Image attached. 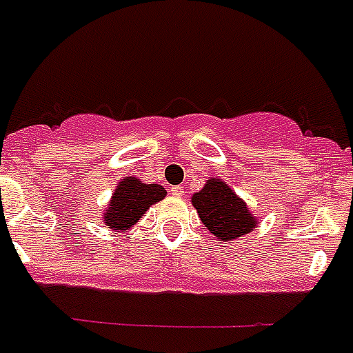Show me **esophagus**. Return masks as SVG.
Masks as SVG:
<instances>
[{
	"instance_id": "esophagus-1",
	"label": "esophagus",
	"mask_w": 353,
	"mask_h": 353,
	"mask_svg": "<svg viewBox=\"0 0 353 353\" xmlns=\"http://www.w3.org/2000/svg\"><path fill=\"white\" fill-rule=\"evenodd\" d=\"M172 194H174V195H185V188H183L181 185L172 186Z\"/></svg>"
}]
</instances>
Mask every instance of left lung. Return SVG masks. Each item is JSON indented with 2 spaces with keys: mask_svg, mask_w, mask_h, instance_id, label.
<instances>
[{
  "mask_svg": "<svg viewBox=\"0 0 353 353\" xmlns=\"http://www.w3.org/2000/svg\"><path fill=\"white\" fill-rule=\"evenodd\" d=\"M192 204L210 233L228 242L250 233L256 226V217L248 204L221 179H208L203 190L192 195Z\"/></svg>",
  "mask_w": 353,
  "mask_h": 353,
  "instance_id": "8db88e82",
  "label": "left lung"
}]
</instances>
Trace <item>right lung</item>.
<instances>
[{
	"label": "right lung",
	"instance_id": "1",
	"mask_svg": "<svg viewBox=\"0 0 353 353\" xmlns=\"http://www.w3.org/2000/svg\"><path fill=\"white\" fill-rule=\"evenodd\" d=\"M167 190L161 185H147L138 177H125L114 188L109 206L103 210V221L109 230H131L143 213L165 199Z\"/></svg>",
	"mask_w": 353,
	"mask_h": 353
}]
</instances>
